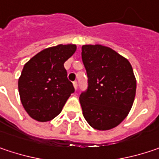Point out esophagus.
I'll use <instances>...</instances> for the list:
<instances>
[{"label": "esophagus", "mask_w": 159, "mask_h": 159, "mask_svg": "<svg viewBox=\"0 0 159 159\" xmlns=\"http://www.w3.org/2000/svg\"><path fill=\"white\" fill-rule=\"evenodd\" d=\"M73 84H74V87H75V89H77V82H74L73 83Z\"/></svg>", "instance_id": "esophagus-1"}]
</instances>
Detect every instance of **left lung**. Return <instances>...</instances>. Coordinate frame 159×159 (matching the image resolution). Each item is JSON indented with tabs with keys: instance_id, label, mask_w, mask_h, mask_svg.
Segmentation results:
<instances>
[{
	"instance_id": "obj_1",
	"label": "left lung",
	"mask_w": 159,
	"mask_h": 159,
	"mask_svg": "<svg viewBox=\"0 0 159 159\" xmlns=\"http://www.w3.org/2000/svg\"><path fill=\"white\" fill-rule=\"evenodd\" d=\"M88 86L80 94L84 117L97 130L117 126L133 106L137 81L127 59L100 44L82 46Z\"/></svg>"
}]
</instances>
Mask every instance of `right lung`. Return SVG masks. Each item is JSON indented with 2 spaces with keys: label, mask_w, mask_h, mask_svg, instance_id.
Here are the masks:
<instances>
[{
  "label": "right lung",
  "mask_w": 159,
  "mask_h": 159,
  "mask_svg": "<svg viewBox=\"0 0 159 159\" xmlns=\"http://www.w3.org/2000/svg\"><path fill=\"white\" fill-rule=\"evenodd\" d=\"M76 51L75 44H59L41 51L23 66L18 81L21 102L39 122L57 116L75 92L64 64Z\"/></svg>",
  "instance_id": "1"
}]
</instances>
